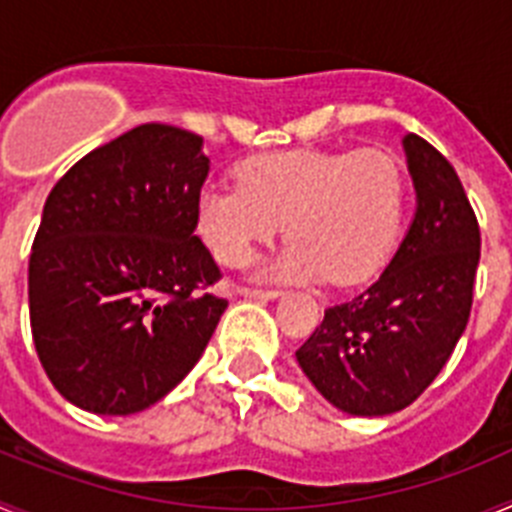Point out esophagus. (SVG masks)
I'll list each match as a JSON object with an SVG mask.
<instances>
[{"mask_svg":"<svg viewBox=\"0 0 512 512\" xmlns=\"http://www.w3.org/2000/svg\"><path fill=\"white\" fill-rule=\"evenodd\" d=\"M243 297H248V300H277L282 292L279 289H259V287H241L238 289Z\"/></svg>","mask_w":512,"mask_h":512,"instance_id":"esophagus-1","label":"esophagus"}]
</instances>
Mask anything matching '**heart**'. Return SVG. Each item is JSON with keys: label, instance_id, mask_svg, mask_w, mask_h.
Segmentation results:
<instances>
[{"label": "heart", "instance_id": "b5f03b06", "mask_svg": "<svg viewBox=\"0 0 512 512\" xmlns=\"http://www.w3.org/2000/svg\"><path fill=\"white\" fill-rule=\"evenodd\" d=\"M235 179L207 184L194 202L202 246L230 269L251 264L284 223L289 243L269 277L354 284L387 261L405 220L408 179L390 148L256 153Z\"/></svg>", "mask_w": 512, "mask_h": 512}]
</instances>
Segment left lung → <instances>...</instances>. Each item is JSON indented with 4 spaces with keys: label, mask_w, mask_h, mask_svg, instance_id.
Instances as JSON below:
<instances>
[{
    "label": "left lung",
    "mask_w": 512,
    "mask_h": 512,
    "mask_svg": "<svg viewBox=\"0 0 512 512\" xmlns=\"http://www.w3.org/2000/svg\"><path fill=\"white\" fill-rule=\"evenodd\" d=\"M415 217L372 287L325 310L297 348L315 390L348 415H390L438 377L469 323L479 223L446 156L408 133Z\"/></svg>",
    "instance_id": "obj_1"
}]
</instances>
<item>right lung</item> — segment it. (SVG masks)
<instances>
[{"mask_svg":"<svg viewBox=\"0 0 512 512\" xmlns=\"http://www.w3.org/2000/svg\"><path fill=\"white\" fill-rule=\"evenodd\" d=\"M210 171L202 138L146 122L94 148L51 189L27 295L38 359L97 415L151 408L200 361L228 300L194 235Z\"/></svg>","mask_w":512,"mask_h":512,"instance_id":"add662e5","label":"right lung"}]
</instances>
